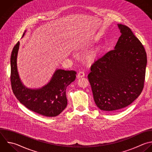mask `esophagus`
Instances as JSON below:
<instances>
[{"instance_id":"esophagus-1","label":"esophagus","mask_w":152,"mask_h":152,"mask_svg":"<svg viewBox=\"0 0 152 152\" xmlns=\"http://www.w3.org/2000/svg\"><path fill=\"white\" fill-rule=\"evenodd\" d=\"M85 75V74L84 72V71H80L78 74H77V77L78 78H81V77H83Z\"/></svg>"}]
</instances>
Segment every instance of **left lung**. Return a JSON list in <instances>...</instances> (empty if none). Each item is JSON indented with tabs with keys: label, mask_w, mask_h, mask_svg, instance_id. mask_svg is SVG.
Returning a JSON list of instances; mask_svg holds the SVG:
<instances>
[{
	"label": "left lung",
	"mask_w": 152,
	"mask_h": 152,
	"mask_svg": "<svg viewBox=\"0 0 152 152\" xmlns=\"http://www.w3.org/2000/svg\"><path fill=\"white\" fill-rule=\"evenodd\" d=\"M118 27L121 36L115 49L98 57L88 75L96 104L109 112L125 107L140 95L147 65L141 42L127 26Z\"/></svg>",
	"instance_id": "1"
}]
</instances>
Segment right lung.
Here are the masks:
<instances>
[{"mask_svg":"<svg viewBox=\"0 0 152 152\" xmlns=\"http://www.w3.org/2000/svg\"><path fill=\"white\" fill-rule=\"evenodd\" d=\"M19 46L18 42L11 56V83L14 94L20 103L36 113L49 117L59 115L67 106L66 88L75 80L77 72L58 69L46 86L38 90L27 89L22 84L17 71Z\"/></svg>","mask_w":152,"mask_h":152,"instance_id":"right-lung-1","label":"right lung"}]
</instances>
